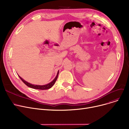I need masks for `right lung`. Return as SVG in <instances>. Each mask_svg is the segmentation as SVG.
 <instances>
[{
    "instance_id": "obj_1",
    "label": "right lung",
    "mask_w": 129,
    "mask_h": 129,
    "mask_svg": "<svg viewBox=\"0 0 129 129\" xmlns=\"http://www.w3.org/2000/svg\"><path fill=\"white\" fill-rule=\"evenodd\" d=\"M58 73H59V72H58L57 73V75L56 76V77L54 78V79L52 81V82L49 83L47 85H32L31 84H30L29 83H28L27 82H26V81H25L24 80H23L21 77L19 76V77H20V78L21 79V80L22 81V82L27 86H28L30 88H34V89H40V90H46V89H50L54 85V84H55L56 80H57V77H58Z\"/></svg>"
}]
</instances>
